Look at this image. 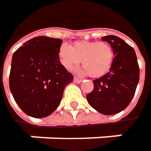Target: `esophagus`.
<instances>
[{
  "label": "esophagus",
  "mask_w": 151,
  "mask_h": 151,
  "mask_svg": "<svg viewBox=\"0 0 151 151\" xmlns=\"http://www.w3.org/2000/svg\"><path fill=\"white\" fill-rule=\"evenodd\" d=\"M74 82H75L76 83H81L83 82V80H81V79H79V78H77V77H75V78H74Z\"/></svg>",
  "instance_id": "esophagus-1"
}]
</instances>
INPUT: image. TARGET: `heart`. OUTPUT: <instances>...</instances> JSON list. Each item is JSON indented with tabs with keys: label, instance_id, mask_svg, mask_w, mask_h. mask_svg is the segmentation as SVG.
<instances>
[{
	"label": "heart",
	"instance_id": "heart-1",
	"mask_svg": "<svg viewBox=\"0 0 151 151\" xmlns=\"http://www.w3.org/2000/svg\"><path fill=\"white\" fill-rule=\"evenodd\" d=\"M60 63L68 70H73L82 62V73L97 78L106 75L112 66L114 51L105 42L78 41L71 46L63 43L58 50Z\"/></svg>",
	"mask_w": 151,
	"mask_h": 151
}]
</instances>
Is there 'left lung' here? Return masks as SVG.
Returning a JSON list of instances; mask_svg holds the SVG:
<instances>
[{"mask_svg":"<svg viewBox=\"0 0 151 151\" xmlns=\"http://www.w3.org/2000/svg\"><path fill=\"white\" fill-rule=\"evenodd\" d=\"M102 41L113 48L114 61L109 71L93 81L94 89L86 96L90 106L104 115L121 112L131 102L139 82V66L134 48L116 35Z\"/></svg>","mask_w":151,"mask_h":151,"instance_id":"obj_1","label":"left lung"}]
</instances>
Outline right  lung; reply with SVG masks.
Masks as SVG:
<instances>
[{"label":"right lung","mask_w":151,"mask_h":151,"mask_svg":"<svg viewBox=\"0 0 151 151\" xmlns=\"http://www.w3.org/2000/svg\"><path fill=\"white\" fill-rule=\"evenodd\" d=\"M61 39L37 36L26 42L13 55L10 91L22 110L29 116L51 115L62 101L73 76L61 64Z\"/></svg>","instance_id":"1"}]
</instances>
